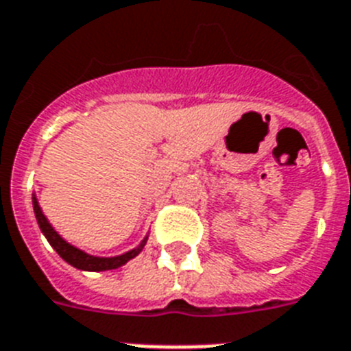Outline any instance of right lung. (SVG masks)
<instances>
[{"instance_id":"obj_1","label":"right lung","mask_w":351,"mask_h":351,"mask_svg":"<svg viewBox=\"0 0 351 351\" xmlns=\"http://www.w3.org/2000/svg\"><path fill=\"white\" fill-rule=\"evenodd\" d=\"M34 210H35V217H37V223H39L40 226V230H43V234L46 235V239H48V243L51 244L53 250H55V252H57L58 255L67 262V264L75 266L76 269H84V271L116 269V267H121L123 264H126L130 258H134L135 255H139V252L144 248V244H146V239H144L143 243H141L139 248L130 250V252L123 253V255H119V257H108V258L93 257V255H87V253L82 252V250L71 246L69 243H66V241L62 239L57 232L53 230V226L49 225V221L46 219V216H44L43 210H40L39 203H37V198H35V196H34Z\"/></svg>"}]
</instances>
